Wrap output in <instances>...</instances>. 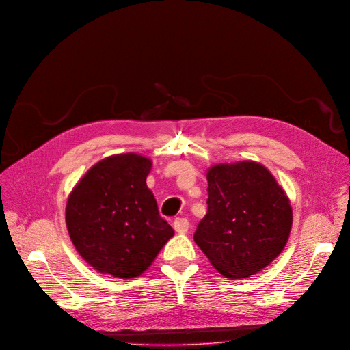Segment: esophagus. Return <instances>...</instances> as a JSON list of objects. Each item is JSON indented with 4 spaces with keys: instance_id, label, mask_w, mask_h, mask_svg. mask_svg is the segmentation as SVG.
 Instances as JSON below:
<instances>
[{
    "instance_id": "esophagus-1",
    "label": "esophagus",
    "mask_w": 350,
    "mask_h": 350,
    "mask_svg": "<svg viewBox=\"0 0 350 350\" xmlns=\"http://www.w3.org/2000/svg\"><path fill=\"white\" fill-rule=\"evenodd\" d=\"M173 228L176 232H178V234H186L189 230V221L186 217H177L173 222Z\"/></svg>"
}]
</instances>
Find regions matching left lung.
I'll use <instances>...</instances> for the list:
<instances>
[{
	"label": "left lung",
	"mask_w": 350,
	"mask_h": 350,
	"mask_svg": "<svg viewBox=\"0 0 350 350\" xmlns=\"http://www.w3.org/2000/svg\"><path fill=\"white\" fill-rule=\"evenodd\" d=\"M208 213L195 242L226 278L260 273L286 247L293 209L267 167L255 161L216 164L208 173Z\"/></svg>",
	"instance_id": "left-lung-1"
}]
</instances>
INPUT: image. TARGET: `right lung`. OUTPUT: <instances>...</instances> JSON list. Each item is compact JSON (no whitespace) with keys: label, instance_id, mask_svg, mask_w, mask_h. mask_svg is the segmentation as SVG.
<instances>
[{"label":"right lung","instance_id":"add662e5","mask_svg":"<svg viewBox=\"0 0 350 350\" xmlns=\"http://www.w3.org/2000/svg\"><path fill=\"white\" fill-rule=\"evenodd\" d=\"M151 165L134 152L111 155L90 167L69 195V237L100 274L141 275L174 235L147 187Z\"/></svg>","mask_w":350,"mask_h":350}]
</instances>
